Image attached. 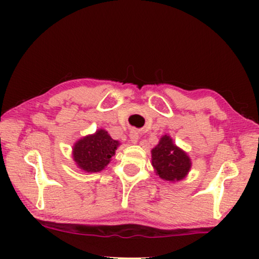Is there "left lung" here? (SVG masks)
Wrapping results in <instances>:
<instances>
[{"instance_id": "obj_1", "label": "left lung", "mask_w": 259, "mask_h": 259, "mask_svg": "<svg viewBox=\"0 0 259 259\" xmlns=\"http://www.w3.org/2000/svg\"><path fill=\"white\" fill-rule=\"evenodd\" d=\"M119 145V141L112 139L105 130H98L76 141L73 147V159L83 171L100 172L109 164Z\"/></svg>"}]
</instances>
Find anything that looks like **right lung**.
<instances>
[{
	"mask_svg": "<svg viewBox=\"0 0 259 259\" xmlns=\"http://www.w3.org/2000/svg\"><path fill=\"white\" fill-rule=\"evenodd\" d=\"M152 152V165L161 179L179 182L185 178L191 168V159L187 153L173 143L165 134Z\"/></svg>",
	"mask_w": 259,
	"mask_h": 259,
	"instance_id": "obj_1",
	"label": "right lung"
}]
</instances>
